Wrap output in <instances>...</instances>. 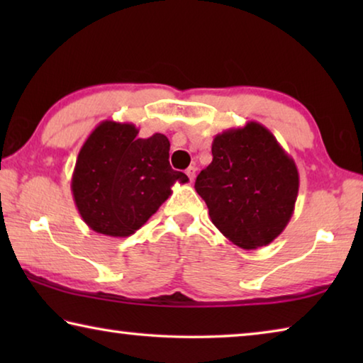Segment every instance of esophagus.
I'll list each match as a JSON object with an SVG mask.
<instances>
[{
  "label": "esophagus",
  "instance_id": "obj_1",
  "mask_svg": "<svg viewBox=\"0 0 363 363\" xmlns=\"http://www.w3.org/2000/svg\"><path fill=\"white\" fill-rule=\"evenodd\" d=\"M195 171H196V169H195V167H189V168L186 169V174L189 176V179H190V181H194V179H195Z\"/></svg>",
  "mask_w": 363,
  "mask_h": 363
}]
</instances>
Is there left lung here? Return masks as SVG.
<instances>
[{
    "label": "left lung",
    "mask_w": 363,
    "mask_h": 363,
    "mask_svg": "<svg viewBox=\"0 0 363 363\" xmlns=\"http://www.w3.org/2000/svg\"><path fill=\"white\" fill-rule=\"evenodd\" d=\"M211 153L213 162L195 181L211 223L243 250L274 242L290 223L298 199L294 160L257 121L216 134Z\"/></svg>",
    "instance_id": "8db88e82"
}]
</instances>
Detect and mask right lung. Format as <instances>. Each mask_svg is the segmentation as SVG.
I'll return each mask as SVG.
<instances>
[{
  "mask_svg": "<svg viewBox=\"0 0 363 363\" xmlns=\"http://www.w3.org/2000/svg\"><path fill=\"white\" fill-rule=\"evenodd\" d=\"M133 123L106 120L79 149L72 194L89 229L107 237H130L189 177L169 167L164 134L138 138Z\"/></svg>",
  "mask_w": 363,
  "mask_h": 363,
  "instance_id": "1",
  "label": "right lung"
}]
</instances>
